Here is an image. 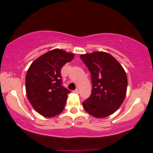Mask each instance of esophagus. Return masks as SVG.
Instances as JSON below:
<instances>
[{
	"mask_svg": "<svg viewBox=\"0 0 153 153\" xmlns=\"http://www.w3.org/2000/svg\"><path fill=\"white\" fill-rule=\"evenodd\" d=\"M73 93H75V94H79V90L78 88L75 89V91H73Z\"/></svg>",
	"mask_w": 153,
	"mask_h": 153,
	"instance_id": "1",
	"label": "esophagus"
}]
</instances>
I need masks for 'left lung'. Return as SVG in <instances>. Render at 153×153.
<instances>
[{
    "label": "left lung",
    "instance_id": "left-lung-1",
    "mask_svg": "<svg viewBox=\"0 0 153 153\" xmlns=\"http://www.w3.org/2000/svg\"><path fill=\"white\" fill-rule=\"evenodd\" d=\"M91 75V96L82 102L84 109L96 118H104L117 111L125 99L127 77L122 65L106 52L80 54Z\"/></svg>",
    "mask_w": 153,
    "mask_h": 153
}]
</instances>
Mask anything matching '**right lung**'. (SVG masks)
<instances>
[{
  "label": "right lung",
  "mask_w": 153,
  "mask_h": 153,
  "mask_svg": "<svg viewBox=\"0 0 153 153\" xmlns=\"http://www.w3.org/2000/svg\"><path fill=\"white\" fill-rule=\"evenodd\" d=\"M74 54L61 49L49 51L31 64L26 75V92L35 111L53 117L64 109L71 91L61 85V68L74 58Z\"/></svg>",
  "instance_id": "right-lung-1"
}]
</instances>
